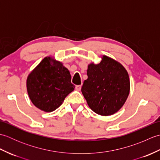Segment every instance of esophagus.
<instances>
[{
	"mask_svg": "<svg viewBox=\"0 0 160 160\" xmlns=\"http://www.w3.org/2000/svg\"><path fill=\"white\" fill-rule=\"evenodd\" d=\"M76 89L77 91H80V89H81V85H76Z\"/></svg>",
	"mask_w": 160,
	"mask_h": 160,
	"instance_id": "34e87169",
	"label": "esophagus"
}]
</instances>
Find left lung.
Here are the masks:
<instances>
[{
	"label": "left lung",
	"mask_w": 160,
	"mask_h": 160,
	"mask_svg": "<svg viewBox=\"0 0 160 160\" xmlns=\"http://www.w3.org/2000/svg\"><path fill=\"white\" fill-rule=\"evenodd\" d=\"M87 76L81 91L91 109L101 115H110L120 110L130 90L128 74L124 67L104 56L99 64L88 66Z\"/></svg>",
	"instance_id": "left-lung-1"
}]
</instances>
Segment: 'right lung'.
I'll return each instance as SVG.
<instances>
[{"mask_svg": "<svg viewBox=\"0 0 160 160\" xmlns=\"http://www.w3.org/2000/svg\"><path fill=\"white\" fill-rule=\"evenodd\" d=\"M69 70L58 61L46 57L29 75L27 89L35 106L45 112L58 108L74 90Z\"/></svg>", "mask_w": 160, "mask_h": 160, "instance_id": "obj_1", "label": "right lung"}]
</instances>
